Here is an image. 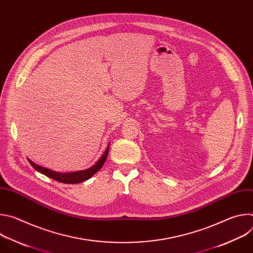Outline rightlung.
Listing matches in <instances>:
<instances>
[{
	"label": "right lung",
	"instance_id": "right-lung-1",
	"mask_svg": "<svg viewBox=\"0 0 253 253\" xmlns=\"http://www.w3.org/2000/svg\"><path fill=\"white\" fill-rule=\"evenodd\" d=\"M110 145V143H109ZM109 145L106 148L105 152L103 153V155L100 157V159L90 168L85 169V170H80V171H75V172H68V173H62V172H56L53 170H50L48 168L42 167L38 164L34 163L32 160H30L28 158V161L30 162V164L35 168V170H37L38 172L56 180V181L62 182V183H67V184H77L83 181H86L89 178H91L97 171H99L103 164L105 163L107 156H108V152H109Z\"/></svg>",
	"mask_w": 253,
	"mask_h": 253
}]
</instances>
